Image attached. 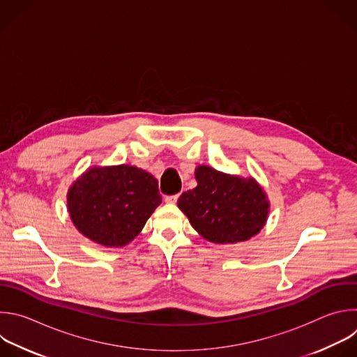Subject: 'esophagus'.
Returning a JSON list of instances; mask_svg holds the SVG:
<instances>
[{"label": "esophagus", "instance_id": "esophagus-1", "mask_svg": "<svg viewBox=\"0 0 357 357\" xmlns=\"http://www.w3.org/2000/svg\"><path fill=\"white\" fill-rule=\"evenodd\" d=\"M176 200H178V195L165 196V202H167V203H176Z\"/></svg>", "mask_w": 357, "mask_h": 357}]
</instances>
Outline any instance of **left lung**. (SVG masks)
<instances>
[{"label":"left lung","instance_id":"8db88e82","mask_svg":"<svg viewBox=\"0 0 357 357\" xmlns=\"http://www.w3.org/2000/svg\"><path fill=\"white\" fill-rule=\"evenodd\" d=\"M197 186L183 192L178 207L204 240L236 244L250 240L265 225L269 200L254 178H241L200 165Z\"/></svg>","mask_w":357,"mask_h":357}]
</instances>
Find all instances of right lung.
Listing matches in <instances>:
<instances>
[{"mask_svg":"<svg viewBox=\"0 0 357 357\" xmlns=\"http://www.w3.org/2000/svg\"><path fill=\"white\" fill-rule=\"evenodd\" d=\"M160 204L158 181L126 164L92 167L67 193L68 213L77 229L107 248L132 243Z\"/></svg>","mask_w":357,"mask_h":357,"instance_id":"add662e5","label":"right lung"}]
</instances>
